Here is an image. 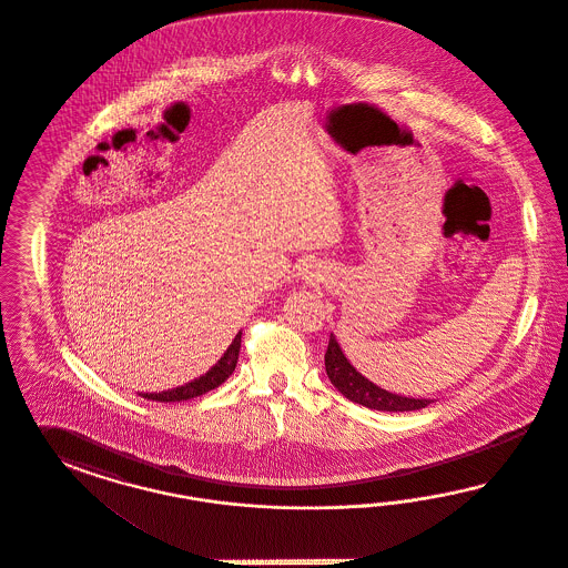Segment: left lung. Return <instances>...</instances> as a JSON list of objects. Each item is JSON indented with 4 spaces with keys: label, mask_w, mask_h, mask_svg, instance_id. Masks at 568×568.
<instances>
[{
    "label": "left lung",
    "mask_w": 568,
    "mask_h": 568,
    "mask_svg": "<svg viewBox=\"0 0 568 568\" xmlns=\"http://www.w3.org/2000/svg\"><path fill=\"white\" fill-rule=\"evenodd\" d=\"M325 368H327L331 383L337 387V392H342L349 402L362 404L371 410L410 413V410H420V408L430 404V399L397 396V394H392L387 389H381L373 381L362 377L361 373L345 358V354L333 333H331L327 354H325Z\"/></svg>",
    "instance_id": "8db88e82"
}]
</instances>
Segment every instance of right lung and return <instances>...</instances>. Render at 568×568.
Wrapping results in <instances>:
<instances>
[{"label": "right lung", "instance_id": "obj_1", "mask_svg": "<svg viewBox=\"0 0 568 568\" xmlns=\"http://www.w3.org/2000/svg\"><path fill=\"white\" fill-rule=\"evenodd\" d=\"M241 347V333L233 339V344L226 347L223 358L216 362L206 375L193 378L191 383H185L181 387H174L169 392L162 394H143L145 399H155V402H183V399H191V397L204 396L207 392L216 389L219 385H223L226 378L233 375L235 366H237V358H240Z\"/></svg>", "mask_w": 568, "mask_h": 568}]
</instances>
